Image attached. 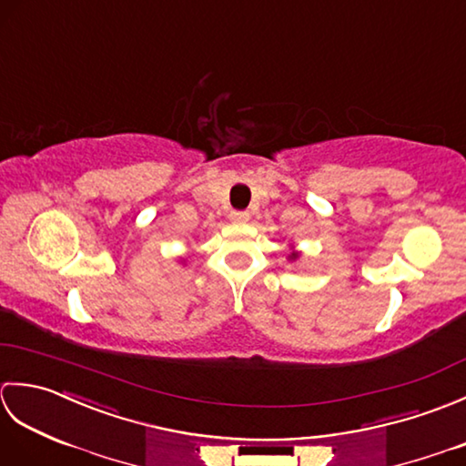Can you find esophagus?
<instances>
[{"label": "esophagus", "instance_id": "34e87169", "mask_svg": "<svg viewBox=\"0 0 466 466\" xmlns=\"http://www.w3.org/2000/svg\"><path fill=\"white\" fill-rule=\"evenodd\" d=\"M230 220L236 222V224L248 222V220H250V212H246V210H234V212H230Z\"/></svg>", "mask_w": 466, "mask_h": 466}]
</instances>
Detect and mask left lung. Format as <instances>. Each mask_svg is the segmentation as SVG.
Listing matches in <instances>:
<instances>
[{"label":"left lung","mask_w":466,"mask_h":466,"mask_svg":"<svg viewBox=\"0 0 466 466\" xmlns=\"http://www.w3.org/2000/svg\"><path fill=\"white\" fill-rule=\"evenodd\" d=\"M289 258H290V260H296V258H299V252H292V254L289 256Z\"/></svg>","instance_id":"left-lung-1"}]
</instances>
